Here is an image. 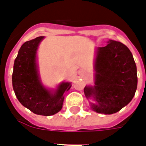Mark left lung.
Returning <instances> with one entry per match:
<instances>
[{
    "label": "left lung",
    "mask_w": 146,
    "mask_h": 146,
    "mask_svg": "<svg viewBox=\"0 0 146 146\" xmlns=\"http://www.w3.org/2000/svg\"><path fill=\"white\" fill-rule=\"evenodd\" d=\"M95 70V86L84 88L86 96L97 102L92 104L96 112L117 113L132 100L137 89V70L131 51L120 42L109 41L98 48Z\"/></svg>",
    "instance_id": "1"
}]
</instances>
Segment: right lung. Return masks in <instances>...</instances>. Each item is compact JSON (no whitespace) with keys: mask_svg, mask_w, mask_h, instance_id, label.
<instances>
[{"mask_svg":"<svg viewBox=\"0 0 146 146\" xmlns=\"http://www.w3.org/2000/svg\"><path fill=\"white\" fill-rule=\"evenodd\" d=\"M43 36L27 41L21 46L14 60L12 84L17 100L35 114L54 115L63 106V93L68 91L71 83L59 86L55 93L43 87L40 82L36 64V51Z\"/></svg>","mask_w":146,"mask_h":146,"instance_id":"obj_1","label":"right lung"}]
</instances>
